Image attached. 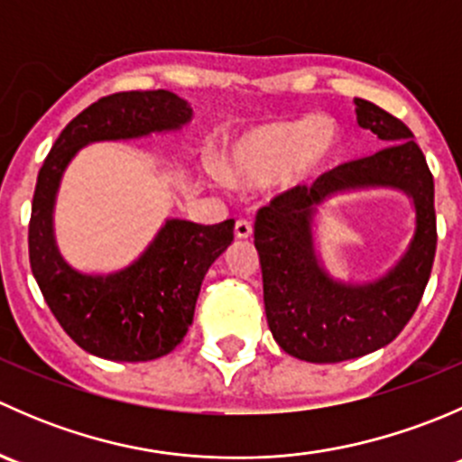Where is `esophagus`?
Listing matches in <instances>:
<instances>
[{"label": "esophagus", "mask_w": 462, "mask_h": 462, "mask_svg": "<svg viewBox=\"0 0 462 462\" xmlns=\"http://www.w3.org/2000/svg\"><path fill=\"white\" fill-rule=\"evenodd\" d=\"M250 235H253V223H250L248 218H239V221L235 223V236L236 239H248Z\"/></svg>", "instance_id": "1"}]
</instances>
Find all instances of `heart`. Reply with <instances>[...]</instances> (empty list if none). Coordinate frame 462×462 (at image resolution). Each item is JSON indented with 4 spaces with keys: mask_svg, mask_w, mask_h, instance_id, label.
<instances>
[{
    "mask_svg": "<svg viewBox=\"0 0 462 462\" xmlns=\"http://www.w3.org/2000/svg\"><path fill=\"white\" fill-rule=\"evenodd\" d=\"M339 129L321 114L279 118L241 134L221 158V176L236 188L277 180L283 188L306 183L335 156Z\"/></svg>",
    "mask_w": 462,
    "mask_h": 462,
    "instance_id": "b5f03b06",
    "label": "heart"
}]
</instances>
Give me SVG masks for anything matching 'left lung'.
<instances>
[{
    "label": "left lung",
    "instance_id": "8db88e82",
    "mask_svg": "<svg viewBox=\"0 0 462 462\" xmlns=\"http://www.w3.org/2000/svg\"><path fill=\"white\" fill-rule=\"evenodd\" d=\"M357 123L389 147L344 162L310 188L286 189L257 212L254 248L263 274L265 318L279 346L292 357L333 365L386 346L413 318L436 257L433 176L402 120L356 97ZM386 184L417 205V235L401 263L366 287L333 282L312 250L314 205L342 189Z\"/></svg>",
    "mask_w": 462,
    "mask_h": 462
}]
</instances>
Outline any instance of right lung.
<instances>
[{
	"instance_id": "obj_1",
	"label": "right lung",
	"mask_w": 462,
	"mask_h": 462,
	"mask_svg": "<svg viewBox=\"0 0 462 462\" xmlns=\"http://www.w3.org/2000/svg\"><path fill=\"white\" fill-rule=\"evenodd\" d=\"M189 118L192 106L165 88L111 93L62 129L37 174L29 221L32 277L64 333L91 356L147 362L174 351L192 326L205 273L235 239V221L199 226L171 218L136 263L91 277L69 268L55 248L60 176L82 144L179 129Z\"/></svg>"
}]
</instances>
